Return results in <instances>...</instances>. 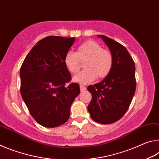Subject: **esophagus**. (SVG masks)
Returning a JSON list of instances; mask_svg holds the SVG:
<instances>
[{
  "label": "esophagus",
  "instance_id": "esophagus-1",
  "mask_svg": "<svg viewBox=\"0 0 159 159\" xmlns=\"http://www.w3.org/2000/svg\"><path fill=\"white\" fill-rule=\"evenodd\" d=\"M80 91H81V92H84V91L85 90V87L83 85L80 84Z\"/></svg>",
  "mask_w": 159,
  "mask_h": 159
}]
</instances>
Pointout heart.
I'll return each mask as SVG.
<instances>
[{
  "instance_id": "obj_1",
  "label": "heart",
  "mask_w": 159,
  "mask_h": 159,
  "mask_svg": "<svg viewBox=\"0 0 159 159\" xmlns=\"http://www.w3.org/2000/svg\"><path fill=\"white\" fill-rule=\"evenodd\" d=\"M64 64L72 74H76L83 63L85 69L74 77L76 82L87 84L97 78L105 79L111 73L114 66V57L110 51L104 49L94 41H87L78 47L76 52H68L64 59Z\"/></svg>"
}]
</instances>
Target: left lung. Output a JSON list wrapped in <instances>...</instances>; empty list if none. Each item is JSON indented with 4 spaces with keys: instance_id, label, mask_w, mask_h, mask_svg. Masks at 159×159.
Returning <instances> with one entry per match:
<instances>
[{
    "instance_id": "left-lung-1",
    "label": "left lung",
    "mask_w": 159,
    "mask_h": 159,
    "mask_svg": "<svg viewBox=\"0 0 159 159\" xmlns=\"http://www.w3.org/2000/svg\"><path fill=\"white\" fill-rule=\"evenodd\" d=\"M98 36L112 53L114 66L102 81L88 87L92 94L88 110L93 120L110 124L120 119L130 107L136 90L135 66L123 45L104 35Z\"/></svg>"
}]
</instances>
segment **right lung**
Here are the masks:
<instances>
[{"instance_id":"1","label":"right lung","mask_w":159,"mask_h":159,"mask_svg":"<svg viewBox=\"0 0 159 159\" xmlns=\"http://www.w3.org/2000/svg\"><path fill=\"white\" fill-rule=\"evenodd\" d=\"M75 38L50 36L39 41L26 55L20 69V93L31 115L44 127L65 123L70 107L80 94L64 59Z\"/></svg>"}]
</instances>
